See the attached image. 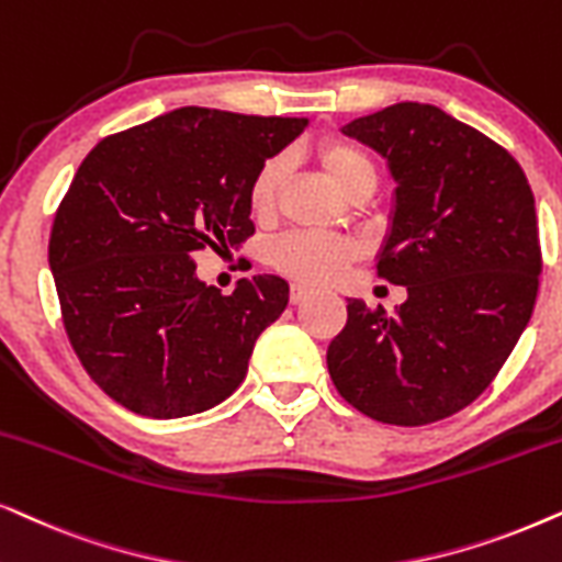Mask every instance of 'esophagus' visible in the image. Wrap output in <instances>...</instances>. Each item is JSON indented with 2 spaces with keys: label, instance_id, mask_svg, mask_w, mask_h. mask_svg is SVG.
Segmentation results:
<instances>
[{
  "label": "esophagus",
  "instance_id": "esophagus-1",
  "mask_svg": "<svg viewBox=\"0 0 562 562\" xmlns=\"http://www.w3.org/2000/svg\"><path fill=\"white\" fill-rule=\"evenodd\" d=\"M310 294H312V289L302 286V283H291V291H289V299H291V304H302L304 299H307Z\"/></svg>",
  "mask_w": 562,
  "mask_h": 562
}]
</instances>
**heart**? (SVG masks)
<instances>
[{"instance_id": "b5f03b06", "label": "heart", "mask_w": 562, "mask_h": 562, "mask_svg": "<svg viewBox=\"0 0 562 562\" xmlns=\"http://www.w3.org/2000/svg\"><path fill=\"white\" fill-rule=\"evenodd\" d=\"M317 159L327 178L346 195L359 191V188H371L374 191L376 167L367 151L356 147V144L340 142V138H325L317 147ZM283 178H286L283 157H271L260 165V170L255 172L250 183V193H247L252 214H271ZM356 255H359V247L348 243V239L325 235H289L271 247V263L281 273H286L289 279L325 283L344 273V268L351 263Z\"/></svg>"}]
</instances>
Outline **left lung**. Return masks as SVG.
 Wrapping results in <instances>:
<instances>
[{"instance_id": "obj_1", "label": "left lung", "mask_w": 562, "mask_h": 562, "mask_svg": "<svg viewBox=\"0 0 562 562\" xmlns=\"http://www.w3.org/2000/svg\"><path fill=\"white\" fill-rule=\"evenodd\" d=\"M340 131L395 180L376 271L407 299L395 315L348 299L327 371L369 418L434 424L483 395L529 325L542 273L535 195L504 147L436 105L397 103Z\"/></svg>"}]
</instances>
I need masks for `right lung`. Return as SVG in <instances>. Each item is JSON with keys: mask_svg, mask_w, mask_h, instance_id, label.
I'll use <instances>...</instances> for the list:
<instances>
[{"mask_svg": "<svg viewBox=\"0 0 562 562\" xmlns=\"http://www.w3.org/2000/svg\"><path fill=\"white\" fill-rule=\"evenodd\" d=\"M307 119L178 108L103 138L56 211L48 266L71 348L115 403L183 418L227 400L255 340L281 317V276L224 296L195 276L206 247L255 232L250 183Z\"/></svg>", "mask_w": 562, "mask_h": 562, "instance_id": "right-lung-1", "label": "right lung"}]
</instances>
